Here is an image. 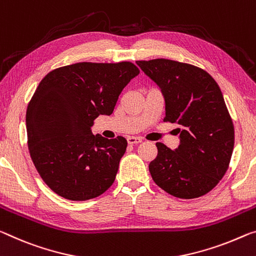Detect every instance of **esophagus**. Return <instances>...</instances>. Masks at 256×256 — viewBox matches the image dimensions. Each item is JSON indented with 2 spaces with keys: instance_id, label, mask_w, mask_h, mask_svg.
I'll list each match as a JSON object with an SVG mask.
<instances>
[{
  "instance_id": "34e87169",
  "label": "esophagus",
  "mask_w": 256,
  "mask_h": 256,
  "mask_svg": "<svg viewBox=\"0 0 256 256\" xmlns=\"http://www.w3.org/2000/svg\"><path fill=\"white\" fill-rule=\"evenodd\" d=\"M128 144H140L142 142V139L139 136H128Z\"/></svg>"
}]
</instances>
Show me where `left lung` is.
I'll list each match as a JSON object with an SVG mask.
<instances>
[{"label":"left lung","instance_id":"8db88e82","mask_svg":"<svg viewBox=\"0 0 256 256\" xmlns=\"http://www.w3.org/2000/svg\"><path fill=\"white\" fill-rule=\"evenodd\" d=\"M136 64L163 93L164 120L179 125V147L156 144L157 157L149 164L152 180L184 200L210 192L228 170L234 144L232 120L218 83L202 68L174 60Z\"/></svg>","mask_w":256,"mask_h":256}]
</instances>
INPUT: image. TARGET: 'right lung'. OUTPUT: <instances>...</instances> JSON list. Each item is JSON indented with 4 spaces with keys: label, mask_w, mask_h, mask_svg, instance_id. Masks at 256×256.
Wrapping results in <instances>:
<instances>
[{
    "label": "right lung",
    "mask_w": 256,
    "mask_h": 256,
    "mask_svg": "<svg viewBox=\"0 0 256 256\" xmlns=\"http://www.w3.org/2000/svg\"><path fill=\"white\" fill-rule=\"evenodd\" d=\"M136 64L78 62L40 80L26 112L28 149L43 181L70 200H88L115 181L128 141L93 136L99 115H110Z\"/></svg>",
    "instance_id": "right-lung-1"
}]
</instances>
